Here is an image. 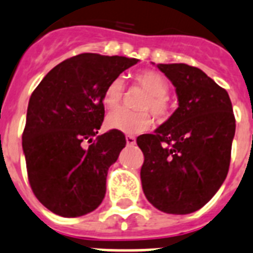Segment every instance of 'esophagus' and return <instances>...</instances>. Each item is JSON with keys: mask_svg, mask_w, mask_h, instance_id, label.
Segmentation results:
<instances>
[{"mask_svg": "<svg viewBox=\"0 0 253 253\" xmlns=\"http://www.w3.org/2000/svg\"><path fill=\"white\" fill-rule=\"evenodd\" d=\"M126 143L127 145H135L136 144V139L132 135H126Z\"/></svg>", "mask_w": 253, "mask_h": 253, "instance_id": "esophagus-1", "label": "esophagus"}]
</instances>
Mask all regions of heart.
<instances>
[{"instance_id": "b5f03b06", "label": "heart", "mask_w": 253, "mask_h": 253, "mask_svg": "<svg viewBox=\"0 0 253 253\" xmlns=\"http://www.w3.org/2000/svg\"><path fill=\"white\" fill-rule=\"evenodd\" d=\"M135 79L141 87L147 89L148 96L141 101L139 112L117 110L106 118V127L125 133H140L148 130L152 125V117L148 110L159 121H165L169 117L168 93L169 84L161 74L152 70H144L135 75ZM123 97V80L116 78L109 82L102 92V104L108 110H114L121 105Z\"/></svg>"}]
</instances>
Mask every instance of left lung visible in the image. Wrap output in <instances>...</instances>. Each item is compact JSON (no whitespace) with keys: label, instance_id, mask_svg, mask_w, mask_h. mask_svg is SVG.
Listing matches in <instances>:
<instances>
[{"label":"left lung","instance_id":"8db88e82","mask_svg":"<svg viewBox=\"0 0 253 253\" xmlns=\"http://www.w3.org/2000/svg\"><path fill=\"white\" fill-rule=\"evenodd\" d=\"M179 106L153 133L137 136L144 155L141 186L155 208L188 214L203 208L226 179L235 135L229 93L186 63H160Z\"/></svg>","mask_w":253,"mask_h":253}]
</instances>
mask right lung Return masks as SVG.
Returning a JSON list of instances; mask_svg holds the SVG:
<instances>
[{
    "instance_id": "obj_1",
    "label": "right lung",
    "mask_w": 253,
    "mask_h": 253,
    "mask_svg": "<svg viewBox=\"0 0 253 253\" xmlns=\"http://www.w3.org/2000/svg\"><path fill=\"white\" fill-rule=\"evenodd\" d=\"M137 61L75 55L53 67L31 94L22 145L31 188L50 212L79 217L105 198L108 170L126 137L117 130L97 135L105 114L102 92Z\"/></svg>"
}]
</instances>
